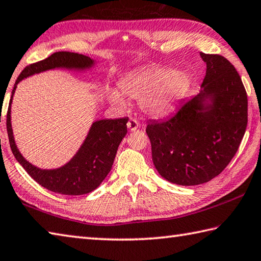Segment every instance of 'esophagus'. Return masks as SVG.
I'll return each mask as SVG.
<instances>
[{"label":"esophagus","mask_w":261,"mask_h":261,"mask_svg":"<svg viewBox=\"0 0 261 261\" xmlns=\"http://www.w3.org/2000/svg\"><path fill=\"white\" fill-rule=\"evenodd\" d=\"M126 125H127V129L130 131H135L139 127V121L136 120V118H130Z\"/></svg>","instance_id":"34e87169"}]
</instances>
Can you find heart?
Wrapping results in <instances>:
<instances>
[{
    "instance_id": "obj_1",
    "label": "heart",
    "mask_w": 261,
    "mask_h": 261,
    "mask_svg": "<svg viewBox=\"0 0 261 261\" xmlns=\"http://www.w3.org/2000/svg\"><path fill=\"white\" fill-rule=\"evenodd\" d=\"M191 84L188 74L168 67H154L137 70L123 77L120 89H110L108 99L113 105L124 107V95L140 100V106L149 115H161L187 91Z\"/></svg>"
}]
</instances>
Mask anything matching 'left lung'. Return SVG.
Masks as SVG:
<instances>
[{
	"label": "left lung",
	"instance_id": "8db88e82",
	"mask_svg": "<svg viewBox=\"0 0 261 261\" xmlns=\"http://www.w3.org/2000/svg\"><path fill=\"white\" fill-rule=\"evenodd\" d=\"M200 55L206 64L201 92L146 127L156 170L181 186L207 182L224 171L248 124V96L238 70L220 55ZM206 97L212 103L205 107Z\"/></svg>",
	"mask_w": 261,
	"mask_h": 261
}]
</instances>
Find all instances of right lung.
I'll use <instances>...</instances> for the list:
<instances>
[{"label":"right lung","mask_w":261,"mask_h":261,"mask_svg":"<svg viewBox=\"0 0 261 261\" xmlns=\"http://www.w3.org/2000/svg\"><path fill=\"white\" fill-rule=\"evenodd\" d=\"M92 65L93 60L87 56L67 51L55 52L48 58L28 65L23 68L12 90V96L17 84L22 79L33 74L59 67L84 69L91 67ZM12 96L7 113L9 143L16 160L26 170V172L41 186L64 195H83L94 191L111 171L118 145L126 135V123L129 117L96 121L90 129L81 148L67 164L59 169L42 170L27 162L17 148L13 139L10 117Z\"/></svg>","instance_id":"add662e5"}]
</instances>
